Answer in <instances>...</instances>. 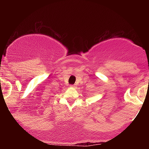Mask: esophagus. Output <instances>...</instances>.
Returning a JSON list of instances; mask_svg holds the SVG:
<instances>
[{
  "mask_svg": "<svg viewBox=\"0 0 149 149\" xmlns=\"http://www.w3.org/2000/svg\"><path fill=\"white\" fill-rule=\"evenodd\" d=\"M70 87H75V85H70Z\"/></svg>",
  "mask_w": 149,
  "mask_h": 149,
  "instance_id": "34e87169",
  "label": "esophagus"
}]
</instances>
